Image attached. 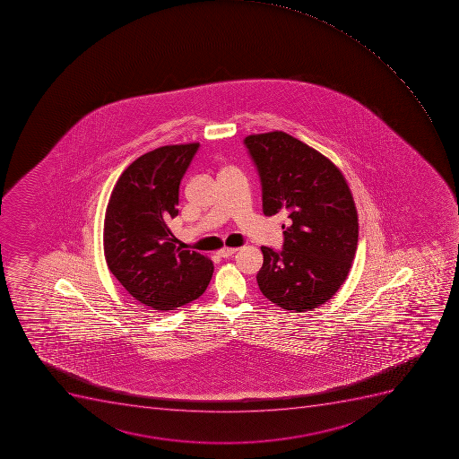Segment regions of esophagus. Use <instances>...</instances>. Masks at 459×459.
I'll use <instances>...</instances> for the list:
<instances>
[{
  "label": "esophagus",
  "instance_id": "esophagus-1",
  "mask_svg": "<svg viewBox=\"0 0 459 459\" xmlns=\"http://www.w3.org/2000/svg\"><path fill=\"white\" fill-rule=\"evenodd\" d=\"M236 251L237 248L234 247L221 248V250L218 251V255H220V257H223V259H227V257H230V255H234Z\"/></svg>",
  "mask_w": 459,
  "mask_h": 459
}]
</instances>
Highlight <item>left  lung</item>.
<instances>
[{"instance_id": "left-lung-1", "label": "left lung", "mask_w": 459, "mask_h": 459, "mask_svg": "<svg viewBox=\"0 0 459 459\" xmlns=\"http://www.w3.org/2000/svg\"><path fill=\"white\" fill-rule=\"evenodd\" d=\"M266 216L287 213L282 250L262 246L260 291L283 310H313L338 291L354 260L359 220L347 181L326 156L287 133L244 139Z\"/></svg>"}]
</instances>
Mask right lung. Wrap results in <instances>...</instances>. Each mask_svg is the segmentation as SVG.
<instances>
[{"label": "right lung", "instance_id": "1", "mask_svg": "<svg viewBox=\"0 0 459 459\" xmlns=\"http://www.w3.org/2000/svg\"><path fill=\"white\" fill-rule=\"evenodd\" d=\"M199 146H162L140 156L108 202V267L133 299L153 310H174L199 299L213 273L208 257L177 248L168 227L178 215L179 184Z\"/></svg>", "mask_w": 459, "mask_h": 459}]
</instances>
